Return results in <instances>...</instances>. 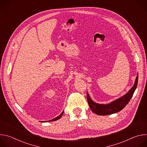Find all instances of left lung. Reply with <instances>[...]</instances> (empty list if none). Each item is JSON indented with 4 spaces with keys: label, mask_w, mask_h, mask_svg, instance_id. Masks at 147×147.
I'll return each instance as SVG.
<instances>
[{
    "label": "left lung",
    "mask_w": 147,
    "mask_h": 147,
    "mask_svg": "<svg viewBox=\"0 0 147 147\" xmlns=\"http://www.w3.org/2000/svg\"><path fill=\"white\" fill-rule=\"evenodd\" d=\"M138 78V76L137 75L134 86L126 94L108 104L105 105L95 103L90 98V96L87 92V98L91 109L94 113L98 115H108L121 111L127 105V104L129 102L132 98L137 86Z\"/></svg>",
    "instance_id": "8db88e82"
}]
</instances>
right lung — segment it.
<instances>
[{
	"label": "right lung",
	"instance_id": "1",
	"mask_svg": "<svg viewBox=\"0 0 147 147\" xmlns=\"http://www.w3.org/2000/svg\"><path fill=\"white\" fill-rule=\"evenodd\" d=\"M63 112H61V113L59 115V116H58L57 117H55V118H54V119H53L52 120H49V121H56V120H58V119H60L61 118V117L62 116V115H63Z\"/></svg>",
	"mask_w": 147,
	"mask_h": 147
}]
</instances>
